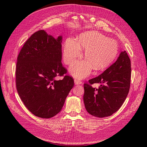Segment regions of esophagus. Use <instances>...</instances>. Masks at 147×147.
<instances>
[{
	"instance_id": "esophagus-1",
	"label": "esophagus",
	"mask_w": 147,
	"mask_h": 147,
	"mask_svg": "<svg viewBox=\"0 0 147 147\" xmlns=\"http://www.w3.org/2000/svg\"><path fill=\"white\" fill-rule=\"evenodd\" d=\"M74 83H75V84H76V85H77V84H82V82L79 79H75L74 80Z\"/></svg>"
}]
</instances>
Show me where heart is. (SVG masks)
I'll return each mask as SVG.
<instances>
[{
  "label": "heart",
  "instance_id": "obj_1",
  "mask_svg": "<svg viewBox=\"0 0 147 147\" xmlns=\"http://www.w3.org/2000/svg\"><path fill=\"white\" fill-rule=\"evenodd\" d=\"M82 50H85L86 59L75 62L70 67L73 76L84 78L90 74L92 67L101 70L107 67L116 58L118 45L115 40L95 30L86 31L79 35L78 40L69 38L64 47L63 59L69 65L82 56Z\"/></svg>",
  "mask_w": 147,
  "mask_h": 147
}]
</instances>
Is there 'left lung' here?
Here are the masks:
<instances>
[{
	"label": "left lung",
	"instance_id": "obj_1",
	"mask_svg": "<svg viewBox=\"0 0 147 147\" xmlns=\"http://www.w3.org/2000/svg\"><path fill=\"white\" fill-rule=\"evenodd\" d=\"M131 61L122 51L115 63L98 77L84 84L83 101L87 112L98 118L111 116L123 105L130 88ZM100 83L98 89L91 84Z\"/></svg>",
	"mask_w": 147,
	"mask_h": 147
}]
</instances>
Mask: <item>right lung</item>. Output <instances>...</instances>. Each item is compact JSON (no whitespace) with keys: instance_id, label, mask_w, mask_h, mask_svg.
<instances>
[{"instance_id":"1","label":"right lung","mask_w":147,"mask_h":147,"mask_svg":"<svg viewBox=\"0 0 147 147\" xmlns=\"http://www.w3.org/2000/svg\"><path fill=\"white\" fill-rule=\"evenodd\" d=\"M63 36L55 38L45 30L35 32L26 42L17 59L16 85L21 99L30 112L42 118L57 115L74 87L65 75L62 60Z\"/></svg>"}]
</instances>
